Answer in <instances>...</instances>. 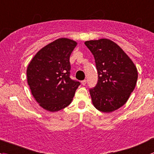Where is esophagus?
Masks as SVG:
<instances>
[{"instance_id":"34e87169","label":"esophagus","mask_w":154,"mask_h":154,"mask_svg":"<svg viewBox=\"0 0 154 154\" xmlns=\"http://www.w3.org/2000/svg\"><path fill=\"white\" fill-rule=\"evenodd\" d=\"M86 83H87V81L86 80H83L82 82V85H86Z\"/></svg>"}]
</instances>
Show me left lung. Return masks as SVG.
I'll list each match as a JSON object with an SVG mask.
<instances>
[{"instance_id":"left-lung-1","label":"left lung","mask_w":154,"mask_h":154,"mask_svg":"<svg viewBox=\"0 0 154 154\" xmlns=\"http://www.w3.org/2000/svg\"><path fill=\"white\" fill-rule=\"evenodd\" d=\"M85 44L94 56L98 72L97 85L90 89L92 102L99 111H114L124 105L134 91L137 69L122 49L109 39Z\"/></svg>"}]
</instances>
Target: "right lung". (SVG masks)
<instances>
[{
    "label": "right lung",
    "instance_id": "add662e5",
    "mask_svg": "<svg viewBox=\"0 0 154 154\" xmlns=\"http://www.w3.org/2000/svg\"><path fill=\"white\" fill-rule=\"evenodd\" d=\"M76 45L71 39H57L41 49L27 66L32 94L46 110L55 112L67 107L80 85L69 78V57Z\"/></svg>",
    "mask_w": 154,
    "mask_h": 154
}]
</instances>
